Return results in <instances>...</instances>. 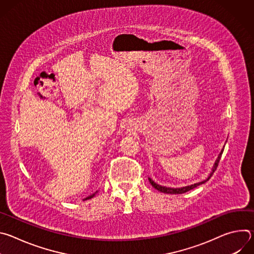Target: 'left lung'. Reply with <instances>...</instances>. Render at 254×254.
<instances>
[{
    "mask_svg": "<svg viewBox=\"0 0 254 254\" xmlns=\"http://www.w3.org/2000/svg\"><path fill=\"white\" fill-rule=\"evenodd\" d=\"M222 153H223V150L220 152V154H219L218 158H217V160H216V162H215V164H214V166H213L212 172L210 173V176H209V177H208L206 180L202 181V182H199V183H196V184H193V185H190V186L182 187V188H169V187L161 186V185H159V184L155 183L154 181H153L151 178H149V181H150L151 185H152V186H153L155 189H157L158 191H160V192H162V193H166V194H183V193H186V192H188V191H190V190H192V189H194V188L198 187L199 185H201V184H204L205 182H207V181H208V180L211 178V176L213 175V173L215 172V170H216L217 166H218V164H219V161H220V159H221V156H222Z\"/></svg>",
    "mask_w": 254,
    "mask_h": 254,
    "instance_id": "8db88e82",
    "label": "left lung"
}]
</instances>
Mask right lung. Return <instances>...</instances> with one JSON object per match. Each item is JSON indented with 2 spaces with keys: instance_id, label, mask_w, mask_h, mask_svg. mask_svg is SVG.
Returning <instances> with one entry per match:
<instances>
[{
  "instance_id": "add662e5",
  "label": "right lung",
  "mask_w": 254,
  "mask_h": 254,
  "mask_svg": "<svg viewBox=\"0 0 254 254\" xmlns=\"http://www.w3.org/2000/svg\"><path fill=\"white\" fill-rule=\"evenodd\" d=\"M96 193H97V191H96V192H95V193H93V194H92V195H90V196H88V197H86V198H85V199H84V200H88V199H91V198H92V197H94V195H95V194H96Z\"/></svg>"
}]
</instances>
